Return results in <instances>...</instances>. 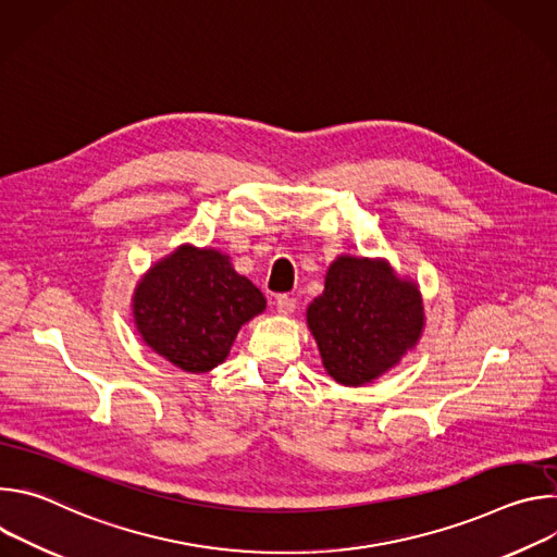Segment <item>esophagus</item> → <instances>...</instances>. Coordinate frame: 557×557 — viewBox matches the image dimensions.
<instances>
[{
  "instance_id": "34e87169",
  "label": "esophagus",
  "mask_w": 557,
  "mask_h": 557,
  "mask_svg": "<svg viewBox=\"0 0 557 557\" xmlns=\"http://www.w3.org/2000/svg\"><path fill=\"white\" fill-rule=\"evenodd\" d=\"M275 306H277V312L286 317V314L295 312V308H297V299H295V297H290V295H280V297H277V301H275Z\"/></svg>"
}]
</instances>
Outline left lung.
Wrapping results in <instances>:
<instances>
[{
    "instance_id": "obj_1",
    "label": "left lung",
    "mask_w": 557,
    "mask_h": 557,
    "mask_svg": "<svg viewBox=\"0 0 557 557\" xmlns=\"http://www.w3.org/2000/svg\"><path fill=\"white\" fill-rule=\"evenodd\" d=\"M326 372L342 385H366L392 370L423 333L419 286L385 260L339 256L324 293L306 310Z\"/></svg>"
}]
</instances>
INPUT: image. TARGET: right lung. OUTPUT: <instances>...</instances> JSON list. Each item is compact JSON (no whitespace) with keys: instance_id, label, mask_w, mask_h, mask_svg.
<instances>
[{"instance_id":"1","label":"right lung","mask_w":557,"mask_h":557,"mask_svg":"<svg viewBox=\"0 0 557 557\" xmlns=\"http://www.w3.org/2000/svg\"><path fill=\"white\" fill-rule=\"evenodd\" d=\"M132 306L143 342L198 374L226 359L237 331L267 308V299L233 271L228 256L183 245L143 275Z\"/></svg>"}]
</instances>
